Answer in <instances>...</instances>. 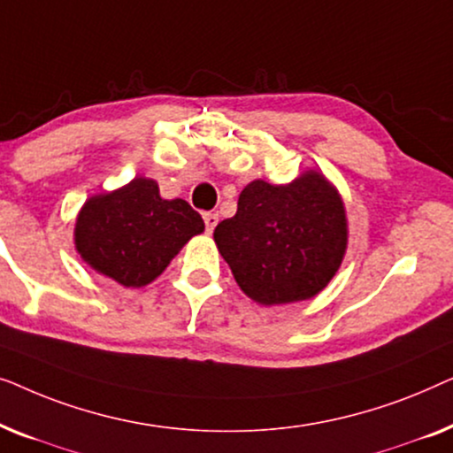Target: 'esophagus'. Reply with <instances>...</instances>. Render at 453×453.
Returning <instances> with one entry per match:
<instances>
[{"label":"esophagus","instance_id":"esophagus-1","mask_svg":"<svg viewBox=\"0 0 453 453\" xmlns=\"http://www.w3.org/2000/svg\"><path fill=\"white\" fill-rule=\"evenodd\" d=\"M203 222H206V231L212 233L216 225H219V214L216 212H206L203 214Z\"/></svg>","mask_w":453,"mask_h":453}]
</instances>
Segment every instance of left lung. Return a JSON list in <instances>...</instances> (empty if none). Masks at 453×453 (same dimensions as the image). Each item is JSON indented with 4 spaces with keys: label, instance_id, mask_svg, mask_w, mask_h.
Here are the masks:
<instances>
[{
    "label": "left lung",
    "instance_id": "1",
    "mask_svg": "<svg viewBox=\"0 0 453 453\" xmlns=\"http://www.w3.org/2000/svg\"><path fill=\"white\" fill-rule=\"evenodd\" d=\"M214 243L239 288L259 305L313 299L336 276L349 245L342 196L318 169L287 185L256 179L241 191L237 214L214 228Z\"/></svg>",
    "mask_w": 453,
    "mask_h": 453
}]
</instances>
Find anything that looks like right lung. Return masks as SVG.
Instances as JSON below:
<instances>
[{"mask_svg": "<svg viewBox=\"0 0 453 453\" xmlns=\"http://www.w3.org/2000/svg\"><path fill=\"white\" fill-rule=\"evenodd\" d=\"M200 233L203 220L188 202L163 200L154 179L134 177L123 188L84 202L73 226V245L98 274L126 288H142L157 280Z\"/></svg>", "mask_w": 453, "mask_h": 453, "instance_id": "obj_1", "label": "right lung"}]
</instances>
